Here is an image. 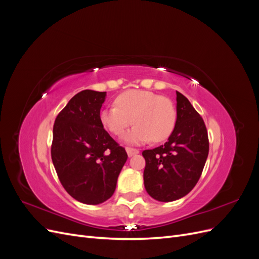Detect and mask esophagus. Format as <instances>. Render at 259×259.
Segmentation results:
<instances>
[{
    "mask_svg": "<svg viewBox=\"0 0 259 259\" xmlns=\"http://www.w3.org/2000/svg\"><path fill=\"white\" fill-rule=\"evenodd\" d=\"M126 152H127V155L130 156H133V155H135V154H138L139 153V150H137V149H133V148H126Z\"/></svg>",
    "mask_w": 259,
    "mask_h": 259,
    "instance_id": "esophagus-1",
    "label": "esophagus"
}]
</instances>
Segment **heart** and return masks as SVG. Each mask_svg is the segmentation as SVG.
I'll return each mask as SVG.
<instances>
[{
    "label": "heart",
    "instance_id": "heart-1",
    "mask_svg": "<svg viewBox=\"0 0 259 259\" xmlns=\"http://www.w3.org/2000/svg\"><path fill=\"white\" fill-rule=\"evenodd\" d=\"M116 107L105 108L99 113L103 126L114 135H122L130 125L136 123L122 140L125 144L139 145L153 140L160 143L173 132L177 113L171 101L158 94L131 90L115 98Z\"/></svg>",
    "mask_w": 259,
    "mask_h": 259
}]
</instances>
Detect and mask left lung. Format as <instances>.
Listing matches in <instances>:
<instances>
[{"instance_id": "obj_1", "label": "left lung", "mask_w": 259, "mask_h": 259, "mask_svg": "<svg viewBox=\"0 0 259 259\" xmlns=\"http://www.w3.org/2000/svg\"><path fill=\"white\" fill-rule=\"evenodd\" d=\"M177 119L167 142L143 152L145 188L156 201L185 197L197 185L208 155L207 131L200 114L176 92Z\"/></svg>"}]
</instances>
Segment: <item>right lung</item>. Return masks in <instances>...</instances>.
Wrapping results in <instances>:
<instances>
[{
	"mask_svg": "<svg viewBox=\"0 0 259 259\" xmlns=\"http://www.w3.org/2000/svg\"><path fill=\"white\" fill-rule=\"evenodd\" d=\"M106 92L85 90L69 100L55 120L52 160L66 191L84 204L112 197L127 160L99 121Z\"/></svg>",
	"mask_w": 259,
	"mask_h": 259,
	"instance_id": "add662e5",
	"label": "right lung"
}]
</instances>
